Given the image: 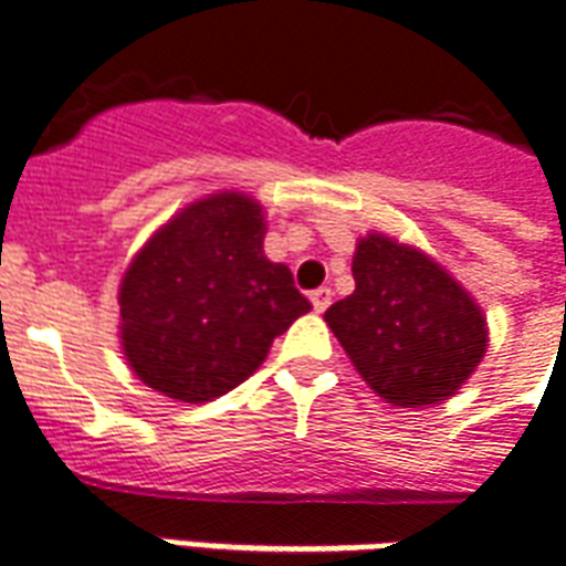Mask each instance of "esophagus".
I'll use <instances>...</instances> for the list:
<instances>
[{
	"label": "esophagus",
	"mask_w": 566,
	"mask_h": 566,
	"mask_svg": "<svg viewBox=\"0 0 566 566\" xmlns=\"http://www.w3.org/2000/svg\"><path fill=\"white\" fill-rule=\"evenodd\" d=\"M329 302H332L329 287H317V291H312V305L317 314L326 312V308H329Z\"/></svg>",
	"instance_id": "1"
}]
</instances>
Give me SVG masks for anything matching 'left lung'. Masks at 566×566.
<instances>
[{
  "label": "left lung",
  "mask_w": 566,
  "mask_h": 566,
  "mask_svg": "<svg viewBox=\"0 0 566 566\" xmlns=\"http://www.w3.org/2000/svg\"><path fill=\"white\" fill-rule=\"evenodd\" d=\"M356 291L323 314L353 368L391 407L451 400L486 344L484 308L418 245L382 231L356 240Z\"/></svg>",
  "instance_id": "left-lung-1"
}]
</instances>
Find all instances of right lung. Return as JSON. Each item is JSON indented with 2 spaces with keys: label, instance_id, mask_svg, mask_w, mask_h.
Wrapping results in <instances>:
<instances>
[{
  "label": "right lung",
  "instance_id": "obj_1",
  "mask_svg": "<svg viewBox=\"0 0 566 566\" xmlns=\"http://www.w3.org/2000/svg\"><path fill=\"white\" fill-rule=\"evenodd\" d=\"M254 196L219 189L189 201L133 254L118 284L129 370L180 403H205L261 368L275 335L312 308L264 254Z\"/></svg>",
  "mask_w": 566,
  "mask_h": 566
}]
</instances>
